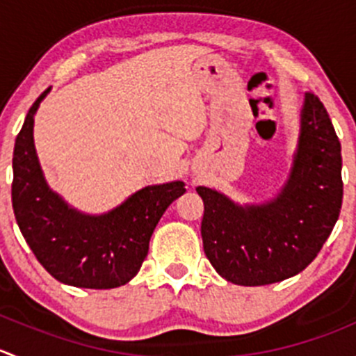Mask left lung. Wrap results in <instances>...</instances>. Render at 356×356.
I'll return each instance as SVG.
<instances>
[{"mask_svg": "<svg viewBox=\"0 0 356 356\" xmlns=\"http://www.w3.org/2000/svg\"><path fill=\"white\" fill-rule=\"evenodd\" d=\"M341 143L329 113L306 92L291 177L266 205L238 207L220 193L202 196L203 250L217 273L245 287L301 273L332 233L343 203Z\"/></svg>", "mask_w": 356, "mask_h": 356, "instance_id": "obj_1", "label": "left lung"}]
</instances>
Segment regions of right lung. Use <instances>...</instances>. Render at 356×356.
I'll return each instance as SVG.
<instances>
[{"label":"right lung","mask_w":356,"mask_h":356,"mask_svg":"<svg viewBox=\"0 0 356 356\" xmlns=\"http://www.w3.org/2000/svg\"><path fill=\"white\" fill-rule=\"evenodd\" d=\"M48 92V90H47ZM36 99L15 139L12 203L20 233L44 270L81 289L125 285L140 270L149 238L167 207L184 195V182L147 186L106 216H83L48 189L33 143Z\"/></svg>","instance_id":"add662e5"}]
</instances>
